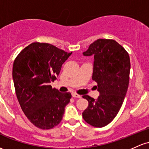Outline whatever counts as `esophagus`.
Masks as SVG:
<instances>
[{
    "instance_id": "esophagus-1",
    "label": "esophagus",
    "mask_w": 149,
    "mask_h": 149,
    "mask_svg": "<svg viewBox=\"0 0 149 149\" xmlns=\"http://www.w3.org/2000/svg\"><path fill=\"white\" fill-rule=\"evenodd\" d=\"M72 97H75V98H81V96L79 95L76 94V93H72Z\"/></svg>"
}]
</instances>
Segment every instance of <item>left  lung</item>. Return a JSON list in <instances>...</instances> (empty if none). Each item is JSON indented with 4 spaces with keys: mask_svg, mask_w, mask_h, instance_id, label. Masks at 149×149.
Returning <instances> with one entry per match:
<instances>
[{
    "mask_svg": "<svg viewBox=\"0 0 149 149\" xmlns=\"http://www.w3.org/2000/svg\"><path fill=\"white\" fill-rule=\"evenodd\" d=\"M83 54L94 56L92 78L100 93L96 100L83 96L88 101L83 117L93 127H103L117 116L125 100L130 81V56L116 41L107 39L95 41Z\"/></svg>",
    "mask_w": 149,
    "mask_h": 149,
    "instance_id": "obj_1",
    "label": "left lung"
}]
</instances>
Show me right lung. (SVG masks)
<instances>
[{
    "instance_id": "add662e5",
    "label": "right lung",
    "mask_w": 149,
    "mask_h": 149,
    "mask_svg": "<svg viewBox=\"0 0 149 149\" xmlns=\"http://www.w3.org/2000/svg\"><path fill=\"white\" fill-rule=\"evenodd\" d=\"M71 54L50 44L34 42L15 59L13 78L16 95L26 117L38 128L49 130L63 118L71 94L60 93L49 84Z\"/></svg>"
}]
</instances>
